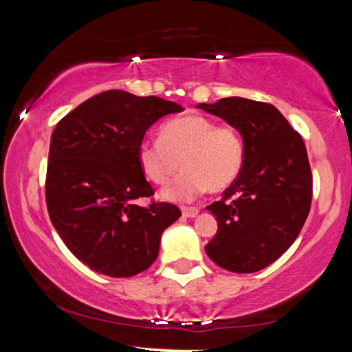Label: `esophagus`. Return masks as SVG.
I'll use <instances>...</instances> for the list:
<instances>
[{
  "instance_id": "obj_1",
  "label": "esophagus",
  "mask_w": 352,
  "mask_h": 352,
  "mask_svg": "<svg viewBox=\"0 0 352 352\" xmlns=\"http://www.w3.org/2000/svg\"><path fill=\"white\" fill-rule=\"evenodd\" d=\"M199 212H200V210L195 208V207H184V208H182V215L187 217V218L197 217V215H199Z\"/></svg>"
}]
</instances>
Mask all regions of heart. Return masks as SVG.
I'll return each mask as SVG.
<instances>
[{
    "label": "heart",
    "instance_id": "heart-1",
    "mask_svg": "<svg viewBox=\"0 0 352 352\" xmlns=\"http://www.w3.org/2000/svg\"><path fill=\"white\" fill-rule=\"evenodd\" d=\"M137 160L144 175L157 185L167 184L182 164L185 170L162 190V199L188 201L207 188H228L243 168L245 145L232 125L187 114L165 122L160 139L142 140Z\"/></svg>",
    "mask_w": 352,
    "mask_h": 352
}]
</instances>
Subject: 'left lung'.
I'll list each match as a JSON object with an SVG mask.
<instances>
[{"label": "left lung", "mask_w": 352, "mask_h": 352, "mask_svg": "<svg viewBox=\"0 0 352 352\" xmlns=\"http://www.w3.org/2000/svg\"><path fill=\"white\" fill-rule=\"evenodd\" d=\"M197 107L235 127L245 145L238 179L207 207L218 230L205 252L228 272H260L293 245L308 218L313 177L305 142L272 104L225 98Z\"/></svg>", "instance_id": "1"}]
</instances>
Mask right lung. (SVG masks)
Returning <instances> with one entry per match:
<instances>
[{"instance_id":"obj_1","label":"right lung","mask_w":352,"mask_h":352,"mask_svg":"<svg viewBox=\"0 0 352 352\" xmlns=\"http://www.w3.org/2000/svg\"><path fill=\"white\" fill-rule=\"evenodd\" d=\"M172 100L106 91L59 120L51 135L46 204L56 232L94 272L129 278L159 254L164 230L182 215L172 204L140 207L153 195L137 160L145 132L182 112Z\"/></svg>"}]
</instances>
